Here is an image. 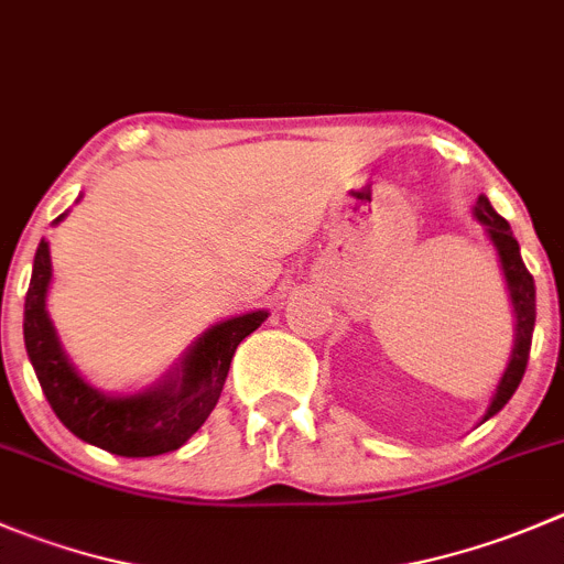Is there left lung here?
Returning <instances> with one entry per match:
<instances>
[{
  "label": "left lung",
  "mask_w": 564,
  "mask_h": 564,
  "mask_svg": "<svg viewBox=\"0 0 564 564\" xmlns=\"http://www.w3.org/2000/svg\"><path fill=\"white\" fill-rule=\"evenodd\" d=\"M477 220L488 228L490 239H494L496 250H499L501 259V270H505L507 278V289H510L512 297V308H516V319H518V333H516V349H512V360L507 366L505 377H501L499 393H496L494 404H490L488 415L499 413L507 402H510L512 393L518 391L523 380V371H527L529 364V349H532V333H534V278L532 272L527 270L521 259V248H518V239L512 237L510 223L499 215V212L490 206V200L485 195H479L477 200Z\"/></svg>",
  "instance_id": "left-lung-1"
}]
</instances>
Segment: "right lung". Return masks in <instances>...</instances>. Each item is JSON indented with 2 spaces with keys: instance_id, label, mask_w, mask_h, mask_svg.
Masks as SVG:
<instances>
[{
  "instance_id": "obj_1",
  "label": "right lung",
  "mask_w": 564,
  "mask_h": 564,
  "mask_svg": "<svg viewBox=\"0 0 564 564\" xmlns=\"http://www.w3.org/2000/svg\"><path fill=\"white\" fill-rule=\"evenodd\" d=\"M48 281L52 259L41 239L24 303V344L32 369L65 427L120 457H154L187 444L215 410L237 347L267 319V311H256L212 327L184 358L182 375L154 391L112 399L93 391L65 360L46 316Z\"/></svg>"
}]
</instances>
